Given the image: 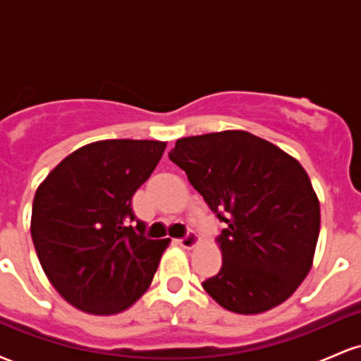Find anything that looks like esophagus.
<instances>
[{"label": "esophagus", "instance_id": "1", "mask_svg": "<svg viewBox=\"0 0 361 361\" xmlns=\"http://www.w3.org/2000/svg\"><path fill=\"white\" fill-rule=\"evenodd\" d=\"M197 243H198V235L195 234L193 231H188L183 238L178 239V244H180L181 247H185V250H190V247H193Z\"/></svg>", "mask_w": 361, "mask_h": 361}]
</instances>
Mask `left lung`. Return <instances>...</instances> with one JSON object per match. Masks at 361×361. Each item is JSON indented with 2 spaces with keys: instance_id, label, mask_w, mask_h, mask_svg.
Returning a JSON list of instances; mask_svg holds the SVG:
<instances>
[{
  "instance_id": "left-lung-1",
  "label": "left lung",
  "mask_w": 361,
  "mask_h": 361,
  "mask_svg": "<svg viewBox=\"0 0 361 361\" xmlns=\"http://www.w3.org/2000/svg\"><path fill=\"white\" fill-rule=\"evenodd\" d=\"M169 159L219 221L222 268L202 283L224 309L259 314L285 302L312 267L321 209L297 159L244 130L178 139Z\"/></svg>"
}]
</instances>
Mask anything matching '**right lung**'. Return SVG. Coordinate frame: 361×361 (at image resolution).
<instances>
[{"instance_id": "1", "label": "right lung", "mask_w": 361, "mask_h": 361, "mask_svg": "<svg viewBox=\"0 0 361 361\" xmlns=\"http://www.w3.org/2000/svg\"><path fill=\"white\" fill-rule=\"evenodd\" d=\"M166 142L98 140L61 161L37 188L30 233L54 288L76 309L118 314L151 285L169 239H149L132 197Z\"/></svg>"}]
</instances>
